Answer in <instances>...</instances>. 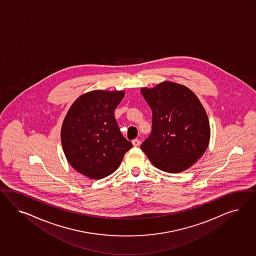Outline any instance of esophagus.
Wrapping results in <instances>:
<instances>
[{
    "label": "esophagus",
    "instance_id": "obj_1",
    "mask_svg": "<svg viewBox=\"0 0 256 256\" xmlns=\"http://www.w3.org/2000/svg\"><path fill=\"white\" fill-rule=\"evenodd\" d=\"M132 144L134 146H139L140 144V140L139 139H135L132 140Z\"/></svg>",
    "mask_w": 256,
    "mask_h": 256
}]
</instances>
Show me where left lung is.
<instances>
[{
  "label": "left lung",
  "mask_w": 256,
  "mask_h": 256,
  "mask_svg": "<svg viewBox=\"0 0 256 256\" xmlns=\"http://www.w3.org/2000/svg\"><path fill=\"white\" fill-rule=\"evenodd\" d=\"M140 92L152 110V132L142 150L160 170H186L210 144V121L201 102L188 87L172 82Z\"/></svg>",
  "instance_id": "1"
}]
</instances>
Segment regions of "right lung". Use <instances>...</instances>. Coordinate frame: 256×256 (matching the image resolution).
<instances>
[{"instance_id": "1", "label": "right lung", "mask_w": 256, "mask_h": 256, "mask_svg": "<svg viewBox=\"0 0 256 256\" xmlns=\"http://www.w3.org/2000/svg\"><path fill=\"white\" fill-rule=\"evenodd\" d=\"M124 96V91L94 90L84 94L64 117L62 150L70 165L89 178L112 174L132 148L114 117V110Z\"/></svg>"}]
</instances>
